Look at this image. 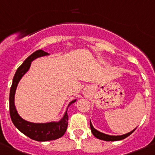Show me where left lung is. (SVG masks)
Here are the masks:
<instances>
[{
    "label": "left lung",
    "mask_w": 155,
    "mask_h": 155,
    "mask_svg": "<svg viewBox=\"0 0 155 155\" xmlns=\"http://www.w3.org/2000/svg\"><path fill=\"white\" fill-rule=\"evenodd\" d=\"M90 126H91V129L93 135H94L96 138H99V139H101V140H104V141H119V140L124 139V138H127L128 136H129V135H130L131 134H132V132L136 129V128H135V129L131 131V132H129V133L124 134V135H107V134L103 133V132H99V131H97V129H94L91 121H90Z\"/></svg>",
    "instance_id": "1"
}]
</instances>
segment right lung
Returning <instances> with one entry per match:
<instances>
[{"mask_svg": "<svg viewBox=\"0 0 155 155\" xmlns=\"http://www.w3.org/2000/svg\"><path fill=\"white\" fill-rule=\"evenodd\" d=\"M48 54H49L48 53L45 52L43 50H37L32 54H30L23 61V64L17 68V71L14 74L12 85L10 87V97H9L10 115L14 125L25 135L30 138L31 139L36 140L38 141L55 140L64 135L68 128V108L62 119H61V120H59L58 122H50V123H30V122L26 121L23 118L20 117V115L17 113L15 104H14V96H15L16 90H17L19 81L22 78V77L29 71L31 62L36 58L48 55ZM76 101L77 100H74V101H71L68 107L74 104Z\"/></svg>", "mask_w": 155, "mask_h": 155, "instance_id": "obj_1", "label": "right lung"}]
</instances>
